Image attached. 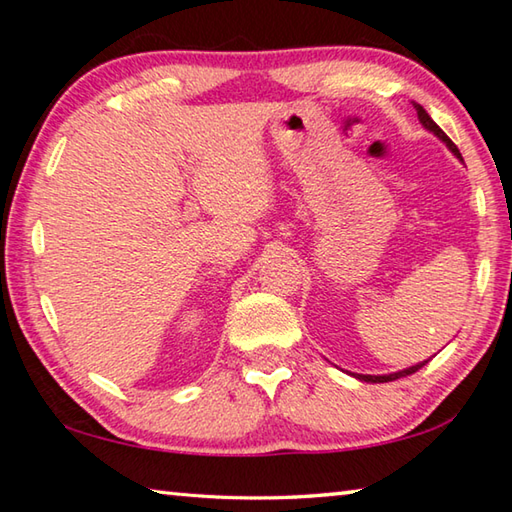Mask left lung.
<instances>
[{
    "mask_svg": "<svg viewBox=\"0 0 512 512\" xmlns=\"http://www.w3.org/2000/svg\"><path fill=\"white\" fill-rule=\"evenodd\" d=\"M413 108L418 110V119H420V124L427 128V131H431L433 135L438 137V140H443L445 144H447V149L452 151L456 158H461V151L456 149V144L449 140V137L443 133V128H440L436 121H433L431 117H429V112L424 110L420 103H413ZM429 363V359L427 361H422V363H415V366H411V368H406V370H400V372H391V375H354L357 379H361V381H368V384H384V381H395V379H400V377H406V375H413V372H418L422 366H427Z\"/></svg>",
    "mask_w": 512,
    "mask_h": 512,
    "instance_id": "1",
    "label": "left lung"
}]
</instances>
